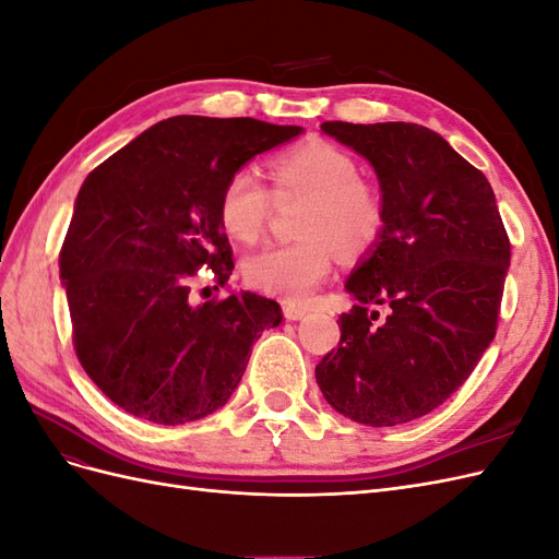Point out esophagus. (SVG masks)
<instances>
[{"label":"esophagus","mask_w":559,"mask_h":559,"mask_svg":"<svg viewBox=\"0 0 559 559\" xmlns=\"http://www.w3.org/2000/svg\"><path fill=\"white\" fill-rule=\"evenodd\" d=\"M282 312H284L286 319L296 321V319L308 314V308L306 306H298V302H282Z\"/></svg>","instance_id":"34e87169"}]
</instances>
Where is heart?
<instances>
[{
    "label": "heart",
    "mask_w": 559,
    "mask_h": 559,
    "mask_svg": "<svg viewBox=\"0 0 559 559\" xmlns=\"http://www.w3.org/2000/svg\"><path fill=\"white\" fill-rule=\"evenodd\" d=\"M273 191L253 167L230 173L218 193V224L238 242H257L280 202L308 198L298 235L289 245H270L245 263L249 286L286 302L306 300L333 267V249L357 257L373 247L386 224L384 198L359 177L347 151L312 142L270 163ZM276 195L273 197L272 193Z\"/></svg>",
    "instance_id": "heart-1"
}]
</instances>
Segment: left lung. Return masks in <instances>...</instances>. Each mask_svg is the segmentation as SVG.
I'll return each instance as SVG.
<instances>
[{"label": "left lung", "instance_id": "8db88e82", "mask_svg": "<svg viewBox=\"0 0 559 559\" xmlns=\"http://www.w3.org/2000/svg\"><path fill=\"white\" fill-rule=\"evenodd\" d=\"M321 130L376 167L386 224L347 280L359 306L337 319L341 343L317 364V384L354 421L403 425L445 403L492 343L511 240L487 177L438 132L403 121Z\"/></svg>", "mask_w": 559, "mask_h": 559}]
</instances>
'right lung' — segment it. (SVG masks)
Listing matches in <instances>:
<instances>
[{
  "label": "right lung",
  "instance_id": "right-lung-1",
  "mask_svg": "<svg viewBox=\"0 0 559 559\" xmlns=\"http://www.w3.org/2000/svg\"><path fill=\"white\" fill-rule=\"evenodd\" d=\"M296 134L257 118L173 116L83 181L60 277L76 357L118 408L156 425L214 413L253 341L282 321L277 302L257 294L195 306L191 292L200 270L224 286L235 267L216 212L226 177Z\"/></svg>",
  "mask_w": 559,
  "mask_h": 559
}]
</instances>
